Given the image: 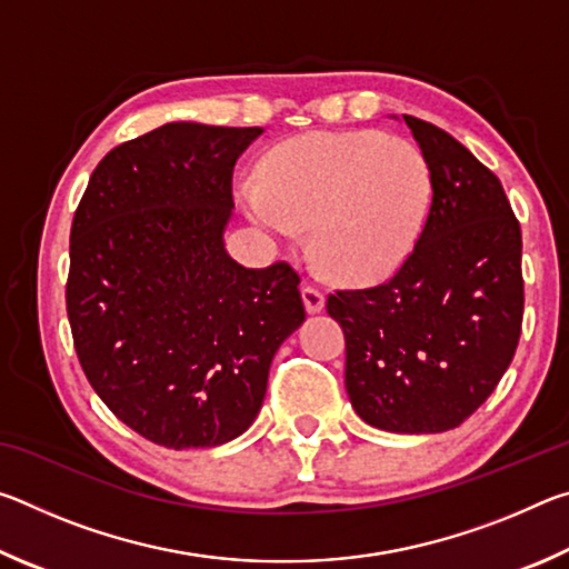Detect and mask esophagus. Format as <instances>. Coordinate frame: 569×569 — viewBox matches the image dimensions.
<instances>
[{
    "label": "esophagus",
    "instance_id": "34e87169",
    "mask_svg": "<svg viewBox=\"0 0 569 569\" xmlns=\"http://www.w3.org/2000/svg\"><path fill=\"white\" fill-rule=\"evenodd\" d=\"M301 296H303V303H306L308 313H319L323 303H326L323 291H321V288H316V286H303Z\"/></svg>",
    "mask_w": 569,
    "mask_h": 569
}]
</instances>
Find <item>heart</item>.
I'll use <instances>...</instances> for the list:
<instances>
[{
    "mask_svg": "<svg viewBox=\"0 0 569 569\" xmlns=\"http://www.w3.org/2000/svg\"><path fill=\"white\" fill-rule=\"evenodd\" d=\"M240 198L278 238L311 226L323 271L366 283L397 271L417 246L431 206V170L399 134L308 132L268 152L263 182H246Z\"/></svg>",
    "mask_w": 569,
    "mask_h": 569,
    "instance_id": "obj_1",
    "label": "heart"
}]
</instances>
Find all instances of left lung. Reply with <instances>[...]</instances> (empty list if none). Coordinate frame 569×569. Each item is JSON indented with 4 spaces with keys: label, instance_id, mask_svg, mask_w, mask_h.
I'll return each instance as SVG.
<instances>
[{
    "label": "left lung",
    "instance_id": "1",
    "mask_svg": "<svg viewBox=\"0 0 569 569\" xmlns=\"http://www.w3.org/2000/svg\"><path fill=\"white\" fill-rule=\"evenodd\" d=\"M431 170L421 236L391 278L329 293L346 336V391L397 435L469 419L512 363L525 313L522 230L492 170L437 124L403 114Z\"/></svg>",
    "mask_w": 569,
    "mask_h": 569
}]
</instances>
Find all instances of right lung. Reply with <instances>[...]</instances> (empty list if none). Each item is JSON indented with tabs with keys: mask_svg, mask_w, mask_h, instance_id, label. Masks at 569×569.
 <instances>
[{
	"mask_svg": "<svg viewBox=\"0 0 569 569\" xmlns=\"http://www.w3.org/2000/svg\"><path fill=\"white\" fill-rule=\"evenodd\" d=\"M261 128L168 122L112 148L74 210L67 316L98 397L168 449L236 439L306 319L293 266L226 253L233 170Z\"/></svg>",
	"mask_w": 569,
	"mask_h": 569,
	"instance_id": "obj_1",
	"label": "right lung"
}]
</instances>
